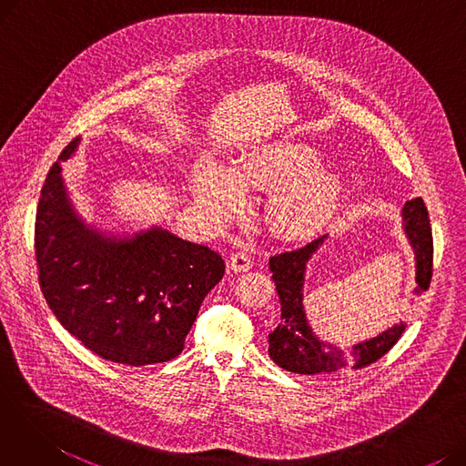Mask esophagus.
I'll return each instance as SVG.
<instances>
[{
    "mask_svg": "<svg viewBox=\"0 0 466 466\" xmlns=\"http://www.w3.org/2000/svg\"><path fill=\"white\" fill-rule=\"evenodd\" d=\"M253 268V258L246 251H236L230 257V270L234 272H248Z\"/></svg>",
    "mask_w": 466,
    "mask_h": 466,
    "instance_id": "1",
    "label": "esophagus"
}]
</instances>
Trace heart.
Returning a JSON list of instances; mask_svg holds the SVG:
<instances>
[{
  "mask_svg": "<svg viewBox=\"0 0 466 466\" xmlns=\"http://www.w3.org/2000/svg\"><path fill=\"white\" fill-rule=\"evenodd\" d=\"M309 147L279 143L251 151L228 171L217 164H200L192 171V192L213 218L227 220L243 204L241 190H272L264 206V220L278 238L308 239L319 234L334 217L339 181L317 166Z\"/></svg>",
  "mask_w": 466,
  "mask_h": 466,
  "instance_id": "heart-1",
  "label": "heart"
}]
</instances>
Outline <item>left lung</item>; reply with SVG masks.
Returning <instances> with one entry per match:
<instances>
[{
    "label": "left lung",
    "mask_w": 466,
    "mask_h": 466,
    "mask_svg": "<svg viewBox=\"0 0 466 466\" xmlns=\"http://www.w3.org/2000/svg\"><path fill=\"white\" fill-rule=\"evenodd\" d=\"M402 215L404 230L415 251V260H418V264H415V268H418V274H415V281H418L415 295H421V290H427L431 285L434 251L429 211L423 198L408 200L404 204ZM325 239L327 236H321L306 243L304 248L285 251L270 258L272 279L276 283L281 304V319L276 330L268 334V341H270L268 355L281 369L295 374H325L348 369V366L355 370L364 369V366L376 362L393 348L406 329V323L400 321L399 325L387 329L376 338L360 341V344L353 346L348 353H341V350L315 338L306 321L302 306V287L306 264L311 255L319 249V246H323Z\"/></svg>",
    "instance_id": "8db88e82"
}]
</instances>
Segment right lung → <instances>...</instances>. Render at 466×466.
I'll return each instance as SVG.
<instances>
[{"label":"right lung","mask_w":466,"mask_h":466,"mask_svg":"<svg viewBox=\"0 0 466 466\" xmlns=\"http://www.w3.org/2000/svg\"><path fill=\"white\" fill-rule=\"evenodd\" d=\"M79 141L60 153L41 188L35 258L43 297L62 327L106 360H171L183 351L208 292L223 279L225 260L157 227L132 238L88 227L60 176V162Z\"/></svg>","instance_id":"1"}]
</instances>
